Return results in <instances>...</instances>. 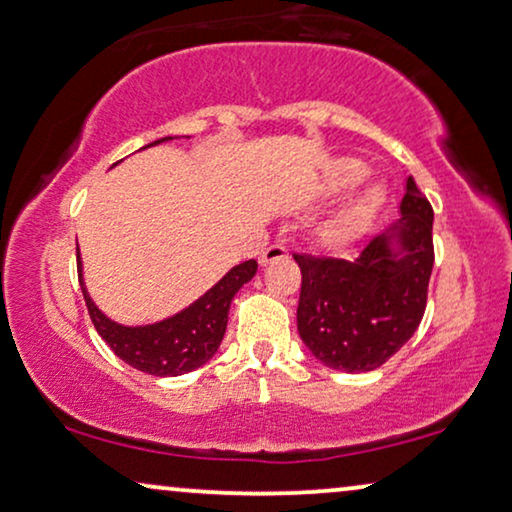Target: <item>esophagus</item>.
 Returning a JSON list of instances; mask_svg holds the SVG:
<instances>
[{
	"mask_svg": "<svg viewBox=\"0 0 512 512\" xmlns=\"http://www.w3.org/2000/svg\"><path fill=\"white\" fill-rule=\"evenodd\" d=\"M285 257H288V248H285V245H269V248L260 255V264L262 267H269V264L281 262Z\"/></svg>",
	"mask_w": 512,
	"mask_h": 512,
	"instance_id": "esophagus-1",
	"label": "esophagus"
}]
</instances>
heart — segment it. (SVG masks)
Listing matches in <instances>:
<instances>
[{
    "label": "heart",
    "mask_w": 512,
    "mask_h": 512,
    "mask_svg": "<svg viewBox=\"0 0 512 512\" xmlns=\"http://www.w3.org/2000/svg\"><path fill=\"white\" fill-rule=\"evenodd\" d=\"M365 173L367 168L360 161H353V159L337 161L335 166L325 173L320 194L323 196L342 194L353 185H358V182L365 177ZM381 201H384V189L379 185H367L365 189H360L349 203H344V206L323 224L325 243L335 245V248H342V245H349L356 241V238L363 236L365 231L370 229Z\"/></svg>",
    "instance_id": "heart-1"
}]
</instances>
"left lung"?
<instances>
[{
	"instance_id": "left-lung-1",
	"label": "left lung",
	"mask_w": 512,
	"mask_h": 512,
	"mask_svg": "<svg viewBox=\"0 0 512 512\" xmlns=\"http://www.w3.org/2000/svg\"><path fill=\"white\" fill-rule=\"evenodd\" d=\"M302 269L297 330L311 356L342 372H372L424 318L433 271V208L410 175L400 220L356 260L295 255Z\"/></svg>"
}]
</instances>
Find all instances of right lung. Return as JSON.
Instances as JSON below:
<instances>
[{
	"label": "right lung",
	"mask_w": 512,
	"mask_h": 512,
	"mask_svg": "<svg viewBox=\"0 0 512 512\" xmlns=\"http://www.w3.org/2000/svg\"><path fill=\"white\" fill-rule=\"evenodd\" d=\"M173 138L154 140L152 145ZM147 145V147H152ZM79 285L84 292L88 316H91L98 335L109 344L114 356H119L135 370L154 374V377H180L206 365L220 349L224 330H227L229 306L236 292L257 274V262L248 260L229 269L213 288L182 309L152 325H121L107 318L88 295L81 274V255L77 252Z\"/></svg>",
	"instance_id": "add662e5"
}]
</instances>
